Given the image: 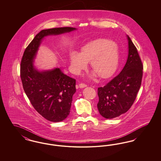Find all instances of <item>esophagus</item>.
Instances as JSON below:
<instances>
[{"label": "esophagus", "mask_w": 161, "mask_h": 161, "mask_svg": "<svg viewBox=\"0 0 161 161\" xmlns=\"http://www.w3.org/2000/svg\"><path fill=\"white\" fill-rule=\"evenodd\" d=\"M87 87V85H86V84H84V83H80V84H79V87H80V88H84V87Z\"/></svg>", "instance_id": "1"}]
</instances>
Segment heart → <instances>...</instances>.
Wrapping results in <instances>:
<instances>
[{
    "label": "heart",
    "instance_id": "b5f03b06",
    "mask_svg": "<svg viewBox=\"0 0 161 161\" xmlns=\"http://www.w3.org/2000/svg\"><path fill=\"white\" fill-rule=\"evenodd\" d=\"M119 60L118 46L111 40L98 38L85 44L80 53L72 51L70 54V63L74 72L80 74L91 63V68L101 78L110 77L117 67Z\"/></svg>",
    "mask_w": 161,
    "mask_h": 161
}]
</instances>
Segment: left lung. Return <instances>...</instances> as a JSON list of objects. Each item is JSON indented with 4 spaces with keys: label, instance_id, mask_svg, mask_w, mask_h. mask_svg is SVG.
Masks as SVG:
<instances>
[{
    "label": "left lung",
    "instance_id": "left-lung-1",
    "mask_svg": "<svg viewBox=\"0 0 161 161\" xmlns=\"http://www.w3.org/2000/svg\"><path fill=\"white\" fill-rule=\"evenodd\" d=\"M129 53L121 72L104 87L98 88L100 115L106 119L118 117L127 112L140 89L143 66L136 47L129 36Z\"/></svg>",
    "mask_w": 161,
    "mask_h": 161
}]
</instances>
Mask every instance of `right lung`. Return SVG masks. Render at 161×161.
Here are the masks:
<instances>
[{
  "label": "right lung",
  "mask_w": 161,
  "mask_h": 161,
  "mask_svg": "<svg viewBox=\"0 0 161 161\" xmlns=\"http://www.w3.org/2000/svg\"><path fill=\"white\" fill-rule=\"evenodd\" d=\"M76 30L63 27L42 30L25 49L22 58L20 77L24 91L38 114L51 122L62 121L69 115L72 97L76 92V81L58 68L39 70L34 61L45 37Z\"/></svg>",
  "instance_id": "add662e5"
}]
</instances>
